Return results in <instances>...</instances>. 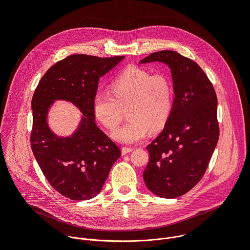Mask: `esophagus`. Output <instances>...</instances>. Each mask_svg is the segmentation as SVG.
I'll list each match as a JSON object with an SVG mask.
<instances>
[{"label": "esophagus", "mask_w": 250, "mask_h": 250, "mask_svg": "<svg viewBox=\"0 0 250 250\" xmlns=\"http://www.w3.org/2000/svg\"><path fill=\"white\" fill-rule=\"evenodd\" d=\"M131 151H132L131 147H123L122 148V154L123 155H125V154H127V153H129Z\"/></svg>", "instance_id": "obj_1"}]
</instances>
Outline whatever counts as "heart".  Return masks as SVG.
Segmentation results:
<instances>
[{"label": "heart", "mask_w": 250, "mask_h": 250, "mask_svg": "<svg viewBox=\"0 0 250 250\" xmlns=\"http://www.w3.org/2000/svg\"><path fill=\"white\" fill-rule=\"evenodd\" d=\"M113 96L97 93L92 102L96 119L108 129H115L127 113L129 119L112 136L121 144L132 145L154 133L166 125L173 106L170 78L161 72L130 66L110 85Z\"/></svg>", "instance_id": "b5f03b06"}]
</instances>
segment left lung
Instances as JSON below:
<instances>
[{"label": "left lung", "instance_id": "obj_1", "mask_svg": "<svg viewBox=\"0 0 250 250\" xmlns=\"http://www.w3.org/2000/svg\"><path fill=\"white\" fill-rule=\"evenodd\" d=\"M169 66L174 101L160 134L147 146L144 180L150 192L173 199L190 191L204 176L219 140L218 99L203 69L176 51L151 53L139 63Z\"/></svg>", "mask_w": 250, "mask_h": 250}]
</instances>
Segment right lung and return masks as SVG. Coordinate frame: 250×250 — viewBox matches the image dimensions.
Returning a JSON list of instances; mask_svg holds the SVG:
<instances>
[{"label": "right lung", "mask_w": 250, "mask_h": 250, "mask_svg": "<svg viewBox=\"0 0 250 250\" xmlns=\"http://www.w3.org/2000/svg\"><path fill=\"white\" fill-rule=\"evenodd\" d=\"M125 56L70 55L51 66L41 79L31 100V149L49 184L62 196L89 200L102 190L121 149L96 125L92 102L99 80ZM56 99L72 102L83 114L69 137L54 134L47 115Z\"/></svg>", "instance_id": "obj_1"}]
</instances>
